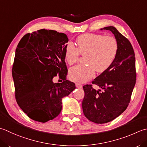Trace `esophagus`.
<instances>
[{"mask_svg":"<svg viewBox=\"0 0 147 147\" xmlns=\"http://www.w3.org/2000/svg\"><path fill=\"white\" fill-rule=\"evenodd\" d=\"M76 87L77 88H82V85L81 84V83H76Z\"/></svg>","mask_w":147,"mask_h":147,"instance_id":"1","label":"esophagus"}]
</instances>
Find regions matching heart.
Returning <instances> with one entry per match:
<instances>
[{"label":"heart","mask_w":147,"mask_h":147,"mask_svg":"<svg viewBox=\"0 0 147 147\" xmlns=\"http://www.w3.org/2000/svg\"><path fill=\"white\" fill-rule=\"evenodd\" d=\"M77 47L69 42L65 48V60L69 65L84 56L85 64L70 69L69 78L74 82H84L93 76L94 72L104 73L110 67L117 55L119 45L111 36L97 34H84L76 39Z\"/></svg>","instance_id":"b5f03b06"}]
</instances>
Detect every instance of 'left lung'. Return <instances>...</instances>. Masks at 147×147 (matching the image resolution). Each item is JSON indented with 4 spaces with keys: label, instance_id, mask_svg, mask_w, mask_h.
I'll use <instances>...</instances> for the list:
<instances>
[{
    "label": "left lung",
    "instance_id": "left-lung-1",
    "mask_svg": "<svg viewBox=\"0 0 147 147\" xmlns=\"http://www.w3.org/2000/svg\"><path fill=\"white\" fill-rule=\"evenodd\" d=\"M103 28L114 34L119 50L110 67L92 82L100 89L96 90L92 85L83 87V113L87 119L96 123L110 122L126 110L136 80V60L131 43L114 27Z\"/></svg>",
    "mask_w": 147,
    "mask_h": 147
}]
</instances>
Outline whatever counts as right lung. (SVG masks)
<instances>
[{"instance_id": "add662e5", "label": "right lung", "mask_w": 147, "mask_h": 147, "mask_svg": "<svg viewBox=\"0 0 147 147\" xmlns=\"http://www.w3.org/2000/svg\"><path fill=\"white\" fill-rule=\"evenodd\" d=\"M68 41L64 33L41 29L25 34L17 46L12 69L16 100L31 119L45 123L55 119L62 99L76 88L66 79ZM57 74L62 83L53 82Z\"/></svg>"}]
</instances>
